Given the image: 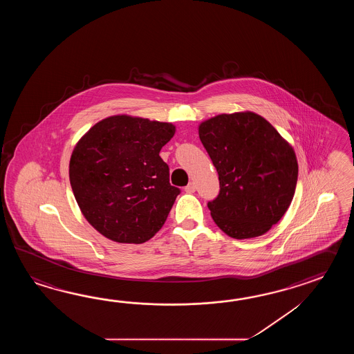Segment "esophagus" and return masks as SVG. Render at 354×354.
I'll return each instance as SVG.
<instances>
[{
    "label": "esophagus",
    "instance_id": "obj_1",
    "mask_svg": "<svg viewBox=\"0 0 354 354\" xmlns=\"http://www.w3.org/2000/svg\"><path fill=\"white\" fill-rule=\"evenodd\" d=\"M195 189H196L195 183H192V182H189V183H188L187 186H186V187H185V191H186V192H187V194H194V192H195Z\"/></svg>",
    "mask_w": 354,
    "mask_h": 354
}]
</instances>
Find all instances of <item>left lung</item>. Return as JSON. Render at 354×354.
<instances>
[{"mask_svg":"<svg viewBox=\"0 0 354 354\" xmlns=\"http://www.w3.org/2000/svg\"><path fill=\"white\" fill-rule=\"evenodd\" d=\"M198 136L218 174L220 192L207 203L215 224L235 239L267 233L294 198L299 166L292 147L250 111L203 121Z\"/></svg>","mask_w":354,"mask_h":354,"instance_id":"obj_1","label":"left lung"}]
</instances>
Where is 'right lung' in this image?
Returning a JSON list of instances; mask_svg holds the SVG:
<instances>
[{"label": "right lung", "instance_id": "obj_1", "mask_svg": "<svg viewBox=\"0 0 354 354\" xmlns=\"http://www.w3.org/2000/svg\"><path fill=\"white\" fill-rule=\"evenodd\" d=\"M171 122L116 115L98 121L75 144L69 180L83 216L118 243L142 244L163 226L180 188L159 151Z\"/></svg>", "mask_w": 354, "mask_h": 354}]
</instances>
